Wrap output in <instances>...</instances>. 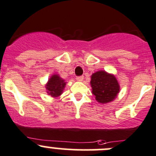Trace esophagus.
I'll use <instances>...</instances> for the list:
<instances>
[{"mask_svg": "<svg viewBox=\"0 0 156 156\" xmlns=\"http://www.w3.org/2000/svg\"><path fill=\"white\" fill-rule=\"evenodd\" d=\"M83 79H84V77L83 76H79V77H77L76 80L78 81H82Z\"/></svg>", "mask_w": 156, "mask_h": 156, "instance_id": "obj_1", "label": "esophagus"}]
</instances>
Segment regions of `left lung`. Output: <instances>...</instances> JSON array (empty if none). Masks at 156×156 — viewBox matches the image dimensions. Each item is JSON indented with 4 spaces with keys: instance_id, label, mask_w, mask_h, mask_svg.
Listing matches in <instances>:
<instances>
[{
    "instance_id": "1",
    "label": "left lung",
    "mask_w": 156,
    "mask_h": 156,
    "mask_svg": "<svg viewBox=\"0 0 156 156\" xmlns=\"http://www.w3.org/2000/svg\"><path fill=\"white\" fill-rule=\"evenodd\" d=\"M90 86L96 100L102 104L113 101L120 91V85L116 77L103 70L92 74Z\"/></svg>"
}]
</instances>
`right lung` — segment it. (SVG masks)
Instances as JSON below:
<instances>
[{"mask_svg":"<svg viewBox=\"0 0 156 156\" xmlns=\"http://www.w3.org/2000/svg\"><path fill=\"white\" fill-rule=\"evenodd\" d=\"M66 85L65 80L62 79L58 74H53L50 77L48 81L45 84L47 93L53 98L60 97Z\"/></svg>","mask_w":156,"mask_h":156,"instance_id":"add662e5","label":"right lung"}]
</instances>
